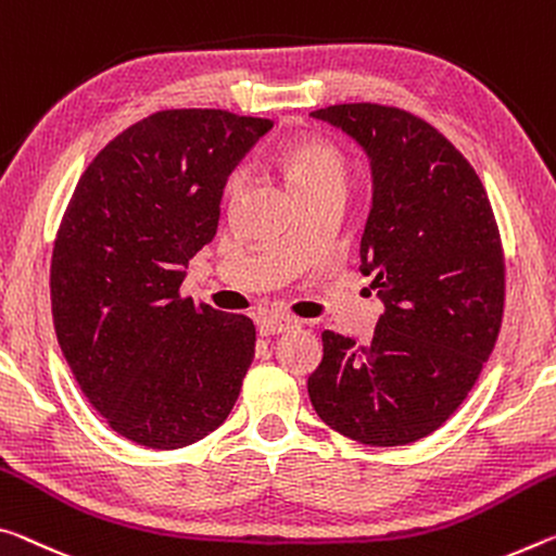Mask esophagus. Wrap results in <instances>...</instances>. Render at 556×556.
Instances as JSON below:
<instances>
[{
    "label": "esophagus",
    "mask_w": 556,
    "mask_h": 556,
    "mask_svg": "<svg viewBox=\"0 0 556 556\" xmlns=\"http://www.w3.org/2000/svg\"><path fill=\"white\" fill-rule=\"evenodd\" d=\"M299 321L294 319H287V316H264V319H260L257 329L262 337H275V333H285L289 329H296Z\"/></svg>",
    "instance_id": "34e87169"
}]
</instances>
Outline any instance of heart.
Returning a JSON list of instances; mask_svg holds the SVG:
<instances>
[{
    "instance_id": "obj_1",
    "label": "heart",
    "mask_w": 556,
    "mask_h": 556,
    "mask_svg": "<svg viewBox=\"0 0 556 556\" xmlns=\"http://www.w3.org/2000/svg\"><path fill=\"white\" fill-rule=\"evenodd\" d=\"M277 165L285 173V178L292 185L294 195L304 190L324 188V185H333V188L343 190L346 182L349 165L346 157L324 140H294L287 143L277 153ZM244 188V173L235 170L225 182V200L235 202L242 195Z\"/></svg>"
}]
</instances>
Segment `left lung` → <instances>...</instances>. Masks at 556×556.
<instances>
[{
	"label": "left lung",
	"mask_w": 556,
	"mask_h": 556,
	"mask_svg": "<svg viewBox=\"0 0 556 556\" xmlns=\"http://www.w3.org/2000/svg\"><path fill=\"white\" fill-rule=\"evenodd\" d=\"M371 163L361 275L381 299L364 346L324 331L306 389L326 426L366 445H408L453 416L495 349L505 260L478 173L443 134L401 109L312 111Z\"/></svg>",
	"instance_id": "obj_1"
}]
</instances>
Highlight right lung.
<instances>
[{
  "label": "right lung",
  "mask_w": 556,
  "mask_h": 556,
  "mask_svg": "<svg viewBox=\"0 0 556 556\" xmlns=\"http://www.w3.org/2000/svg\"><path fill=\"white\" fill-rule=\"evenodd\" d=\"M271 128L217 109L157 111L93 157L51 257V314L78 386L118 435L175 451L230 416L254 324L180 296L213 242L225 182Z\"/></svg>",
  "instance_id": "1"
}]
</instances>
